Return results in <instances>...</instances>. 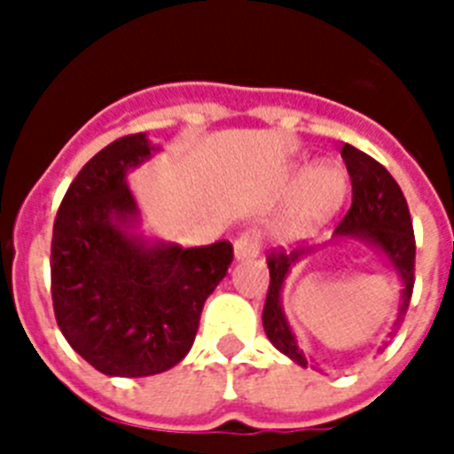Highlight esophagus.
I'll return each instance as SVG.
<instances>
[{"instance_id": "34e87169", "label": "esophagus", "mask_w": 454, "mask_h": 454, "mask_svg": "<svg viewBox=\"0 0 454 454\" xmlns=\"http://www.w3.org/2000/svg\"><path fill=\"white\" fill-rule=\"evenodd\" d=\"M259 250H262V246H259V231L246 230L234 243V259L236 262H250V259L259 256Z\"/></svg>"}]
</instances>
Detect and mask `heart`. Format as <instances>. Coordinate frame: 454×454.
I'll list each match as a JSON object with an SVG mask.
<instances>
[{"mask_svg": "<svg viewBox=\"0 0 454 454\" xmlns=\"http://www.w3.org/2000/svg\"><path fill=\"white\" fill-rule=\"evenodd\" d=\"M286 186L295 188L293 202L277 223V236L300 240L334 215L346 198V172L334 163L295 161L286 168Z\"/></svg>", "mask_w": 454, "mask_h": 454, "instance_id": "1", "label": "heart"}]
</instances>
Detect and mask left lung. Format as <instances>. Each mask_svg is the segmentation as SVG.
I'll return each instance as SVG.
<instances>
[{
	"label": "left lung",
	"instance_id": "1",
	"mask_svg": "<svg viewBox=\"0 0 454 454\" xmlns=\"http://www.w3.org/2000/svg\"><path fill=\"white\" fill-rule=\"evenodd\" d=\"M340 156L346 161L348 175L352 182V207L336 227L332 240H359L368 247L377 250L388 262V266L398 272L403 282L400 293L398 318L393 327L398 330L411 300V288H414V227H411V215H409L407 200L403 191L395 184V179L388 175L384 166L356 150L352 145H343ZM316 247H295L293 252H279L270 254L268 268H270V286H268L266 307H263V330L277 350L286 355L291 362L307 368V355L300 348L298 336L291 330L286 314L282 307V291L286 284V277L291 275V268L302 259L311 256Z\"/></svg>",
	"mask_w": 454,
	"mask_h": 454
}]
</instances>
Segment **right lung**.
Returning a JSON list of instances; mask_svg holds the SVG:
<instances>
[{
  "label": "right lung",
  "mask_w": 454,
  "mask_h": 454,
  "mask_svg": "<svg viewBox=\"0 0 454 454\" xmlns=\"http://www.w3.org/2000/svg\"><path fill=\"white\" fill-rule=\"evenodd\" d=\"M156 152L145 134L114 140L82 168L54 220L56 323L72 350L111 377L177 366L234 259L227 240L182 247L140 231L127 177Z\"/></svg>",
  "instance_id": "1"
}]
</instances>
